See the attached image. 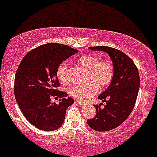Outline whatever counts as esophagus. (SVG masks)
Masks as SVG:
<instances>
[{"instance_id": "obj_1", "label": "esophagus", "mask_w": 157, "mask_h": 157, "mask_svg": "<svg viewBox=\"0 0 157 157\" xmlns=\"http://www.w3.org/2000/svg\"><path fill=\"white\" fill-rule=\"evenodd\" d=\"M75 102L77 103V104H78L79 105H85V104H87L86 102H84V101H80V100H76Z\"/></svg>"}]
</instances>
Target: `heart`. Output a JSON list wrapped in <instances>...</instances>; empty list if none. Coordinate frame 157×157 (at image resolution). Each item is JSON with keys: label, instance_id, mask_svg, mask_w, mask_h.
Returning <instances> with one entry per match:
<instances>
[{"label": "heart", "instance_id": "b5f03b06", "mask_svg": "<svg viewBox=\"0 0 157 157\" xmlns=\"http://www.w3.org/2000/svg\"><path fill=\"white\" fill-rule=\"evenodd\" d=\"M77 64L89 71L87 80H91L76 85L70 90L72 97L80 101H85L94 96L100 88L107 86L112 81L114 75V66L108 60H101L94 55H84L77 60ZM58 79L63 84L69 82V68L65 63L58 67L56 71Z\"/></svg>", "mask_w": 157, "mask_h": 157}]
</instances>
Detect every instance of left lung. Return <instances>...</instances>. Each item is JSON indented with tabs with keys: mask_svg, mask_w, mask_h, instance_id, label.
<instances>
[{
	"mask_svg": "<svg viewBox=\"0 0 157 157\" xmlns=\"http://www.w3.org/2000/svg\"><path fill=\"white\" fill-rule=\"evenodd\" d=\"M92 51H104L109 56L114 66V75L107 89L98 96L106 102L94 105L96 115L88 119L87 124L96 131H109L121 124L131 113L139 92L140 78L132 60L119 50L107 46L89 47Z\"/></svg>",
	"mask_w": 157,
	"mask_h": 157,
	"instance_id": "left-lung-1",
	"label": "left lung"
}]
</instances>
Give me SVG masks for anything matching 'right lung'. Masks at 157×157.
<instances>
[{
	"instance_id": "obj_1",
	"label": "right lung",
	"mask_w": 157,
	"mask_h": 157,
	"mask_svg": "<svg viewBox=\"0 0 157 157\" xmlns=\"http://www.w3.org/2000/svg\"><path fill=\"white\" fill-rule=\"evenodd\" d=\"M78 52L69 46L48 43L32 50L20 63L15 77L14 93L21 111L34 127L51 131L63 125L65 113L75 100L59 86V65ZM62 98L58 104L50 102L52 96Z\"/></svg>"
}]
</instances>
